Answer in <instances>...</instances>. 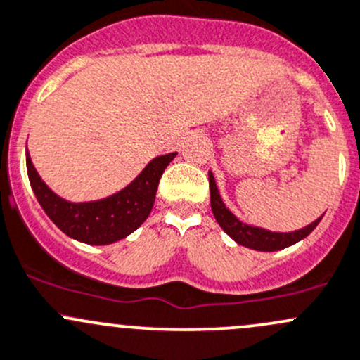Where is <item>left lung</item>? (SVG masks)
Segmentation results:
<instances>
[{
    "label": "left lung",
    "instance_id": "1",
    "mask_svg": "<svg viewBox=\"0 0 360 360\" xmlns=\"http://www.w3.org/2000/svg\"><path fill=\"white\" fill-rule=\"evenodd\" d=\"M209 181H210V207L212 212H214L215 221L219 222L224 233L228 236L233 238L238 245H243V247L259 250V252H278V250H283L286 247H291V245L298 243L300 240L307 238L316 226L319 224L323 215L319 219L312 222V224L305 226V228L293 231V233H274V231L257 228V226L245 224L243 221L236 217V215L231 212L226 203L222 202L221 193H219L217 184H215V177L209 170Z\"/></svg>",
    "mask_w": 360,
    "mask_h": 360
}]
</instances>
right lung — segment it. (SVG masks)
Returning a JSON list of instances; mask_svg holds the SVG:
<instances>
[{
	"mask_svg": "<svg viewBox=\"0 0 360 360\" xmlns=\"http://www.w3.org/2000/svg\"><path fill=\"white\" fill-rule=\"evenodd\" d=\"M176 155L174 151L153 158L126 188L89 202H70L56 195L37 174L29 150L25 164L34 195L56 228L81 243L110 245L127 238L146 221L153 209L158 181Z\"/></svg>",
	"mask_w": 360,
	"mask_h": 360,
	"instance_id": "right-lung-1",
	"label": "right lung"
}]
</instances>
